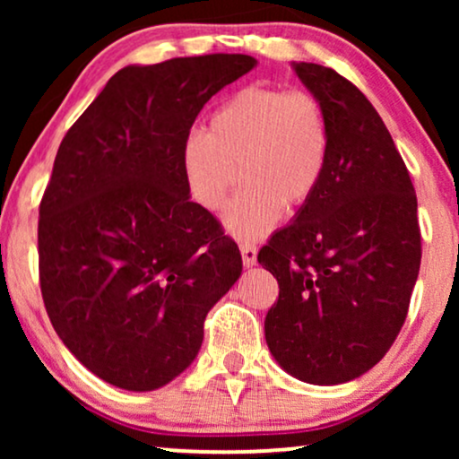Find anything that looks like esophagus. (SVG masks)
I'll list each match as a JSON object with an SVG mask.
<instances>
[{"mask_svg":"<svg viewBox=\"0 0 459 459\" xmlns=\"http://www.w3.org/2000/svg\"><path fill=\"white\" fill-rule=\"evenodd\" d=\"M240 253H242L244 267L256 265V247H255V244H240Z\"/></svg>","mask_w":459,"mask_h":459,"instance_id":"34e87169","label":"esophagus"}]
</instances>
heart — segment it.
I'll return each mask as SVG.
<instances>
[{
  "instance_id": "heart-1",
  "label": "heart",
  "mask_w": 459,
  "mask_h": 459,
  "mask_svg": "<svg viewBox=\"0 0 459 459\" xmlns=\"http://www.w3.org/2000/svg\"><path fill=\"white\" fill-rule=\"evenodd\" d=\"M330 131L309 91L244 87L212 112L209 134L192 131L181 146L187 192L206 211L223 209L242 171L244 186L223 215L230 236L255 242L286 206L309 200L324 178Z\"/></svg>"
}]
</instances>
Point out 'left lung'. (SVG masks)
I'll use <instances>...</instances> for the list:
<instances>
[{
	"instance_id": "left-lung-1",
	"label": "left lung",
	"mask_w": 459,
	"mask_h": 459,
	"mask_svg": "<svg viewBox=\"0 0 459 459\" xmlns=\"http://www.w3.org/2000/svg\"><path fill=\"white\" fill-rule=\"evenodd\" d=\"M324 106L328 162L316 194L259 250L280 284L265 341L307 385H342L372 369L405 322L420 259L418 200L386 125L328 66L292 62Z\"/></svg>"
}]
</instances>
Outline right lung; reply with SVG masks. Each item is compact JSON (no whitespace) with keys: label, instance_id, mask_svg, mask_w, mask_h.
Instances as JSON below:
<instances>
[{"label":"right lung","instance_id":"right-lung-1","mask_svg":"<svg viewBox=\"0 0 459 459\" xmlns=\"http://www.w3.org/2000/svg\"><path fill=\"white\" fill-rule=\"evenodd\" d=\"M247 54L131 65L68 129L39 206V281L56 334L125 391L192 366L204 317L242 273L236 242L192 203L181 146Z\"/></svg>","mask_w":459,"mask_h":459}]
</instances>
